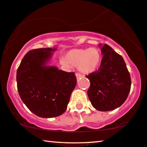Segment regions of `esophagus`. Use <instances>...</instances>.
<instances>
[{
    "mask_svg": "<svg viewBox=\"0 0 147 147\" xmlns=\"http://www.w3.org/2000/svg\"><path fill=\"white\" fill-rule=\"evenodd\" d=\"M76 78H77V79L78 80V79H79V78H80L82 77V74H80L79 73H76Z\"/></svg>",
    "mask_w": 147,
    "mask_h": 147,
    "instance_id": "34e87169",
    "label": "esophagus"
}]
</instances>
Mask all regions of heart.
Here are the masks:
<instances>
[{
    "mask_svg": "<svg viewBox=\"0 0 147 147\" xmlns=\"http://www.w3.org/2000/svg\"><path fill=\"white\" fill-rule=\"evenodd\" d=\"M64 58L65 59L61 58L60 60L61 64L65 66H78L80 71L86 74L95 71L101 62V54L95 47L71 49L65 54Z\"/></svg>",
    "mask_w": 147,
    "mask_h": 147,
    "instance_id": "heart-1",
    "label": "heart"
}]
</instances>
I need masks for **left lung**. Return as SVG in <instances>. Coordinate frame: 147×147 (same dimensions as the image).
I'll return each mask as SVG.
<instances>
[{"instance_id": "8db88e82", "label": "left lung", "mask_w": 147, "mask_h": 147, "mask_svg": "<svg viewBox=\"0 0 147 147\" xmlns=\"http://www.w3.org/2000/svg\"><path fill=\"white\" fill-rule=\"evenodd\" d=\"M103 55L98 71L86 76L88 98L99 111H110L125 102L131 87L129 71L122 57L107 44H100Z\"/></svg>"}]
</instances>
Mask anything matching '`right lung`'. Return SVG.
<instances>
[{
	"mask_svg": "<svg viewBox=\"0 0 147 147\" xmlns=\"http://www.w3.org/2000/svg\"><path fill=\"white\" fill-rule=\"evenodd\" d=\"M55 50H31L24 56L17 71V89L22 101L30 111L41 118L64 113L77 83L74 72L47 65Z\"/></svg>",
	"mask_w": 147,
	"mask_h": 147,
	"instance_id": "right-lung-1",
	"label": "right lung"
}]
</instances>
